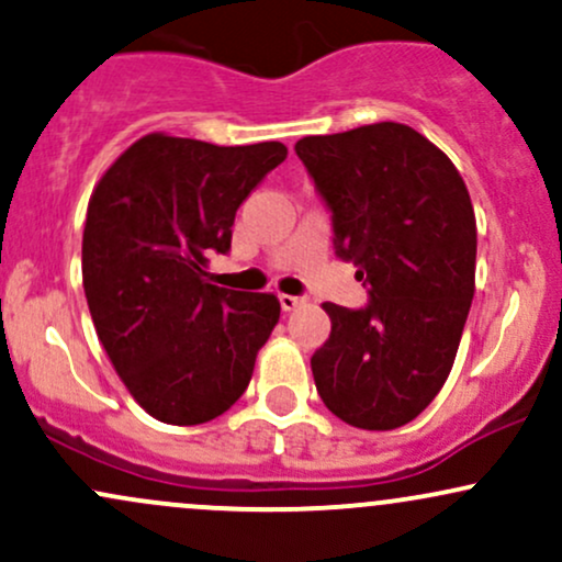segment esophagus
<instances>
[{"mask_svg": "<svg viewBox=\"0 0 562 562\" xmlns=\"http://www.w3.org/2000/svg\"><path fill=\"white\" fill-rule=\"evenodd\" d=\"M301 303H303L301 295H288V293L280 295V308H282V312H293V308H299Z\"/></svg>", "mask_w": 562, "mask_h": 562, "instance_id": "34e87169", "label": "esophagus"}]
</instances>
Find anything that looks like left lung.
I'll use <instances>...</instances> for the list:
<instances>
[{
  "label": "left lung",
  "instance_id": "1",
  "mask_svg": "<svg viewBox=\"0 0 562 562\" xmlns=\"http://www.w3.org/2000/svg\"><path fill=\"white\" fill-rule=\"evenodd\" d=\"M333 218L335 256L357 263L362 308L322 303L330 338L312 357L335 417L402 428L447 383L475 293V214L460 171L412 126L370 124L295 142Z\"/></svg>",
  "mask_w": 562,
  "mask_h": 562
}]
</instances>
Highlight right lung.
Instances as JSON below:
<instances>
[{"instance_id": "obj_1", "label": "right lung", "mask_w": 562, "mask_h": 562, "mask_svg": "<svg viewBox=\"0 0 562 562\" xmlns=\"http://www.w3.org/2000/svg\"><path fill=\"white\" fill-rule=\"evenodd\" d=\"M285 156L282 142L147 134L94 187L81 243L89 314L128 393L160 423H209L248 389L280 301L211 285L205 256L229 254L237 209Z\"/></svg>"}]
</instances>
